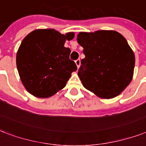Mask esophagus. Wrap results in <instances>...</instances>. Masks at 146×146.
Wrapping results in <instances>:
<instances>
[{"label": "esophagus", "mask_w": 146, "mask_h": 146, "mask_svg": "<svg viewBox=\"0 0 146 146\" xmlns=\"http://www.w3.org/2000/svg\"><path fill=\"white\" fill-rule=\"evenodd\" d=\"M75 63H76L77 67L79 68V66L81 65V60H80V58H78L77 60H75Z\"/></svg>", "instance_id": "obj_1"}]
</instances>
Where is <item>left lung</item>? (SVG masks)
Here are the masks:
<instances>
[{"label":"left lung","mask_w":146,"mask_h":146,"mask_svg":"<svg viewBox=\"0 0 146 146\" xmlns=\"http://www.w3.org/2000/svg\"><path fill=\"white\" fill-rule=\"evenodd\" d=\"M77 40L84 48L79 78L84 87L101 98L119 95L132 81L135 55L126 39L116 31L80 33Z\"/></svg>","instance_id":"left-lung-1"}]
</instances>
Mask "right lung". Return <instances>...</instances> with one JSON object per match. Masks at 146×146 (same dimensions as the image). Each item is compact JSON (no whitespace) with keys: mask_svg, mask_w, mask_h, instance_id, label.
I'll list each match as a JSON object with an SVG mask.
<instances>
[{"mask_svg":"<svg viewBox=\"0 0 146 146\" xmlns=\"http://www.w3.org/2000/svg\"><path fill=\"white\" fill-rule=\"evenodd\" d=\"M74 36L45 29L34 30L23 39L17 54V67L29 93L45 98L65 88L72 72L77 70L69 58L71 49L64 46L65 40Z\"/></svg>","mask_w":146,"mask_h":146,"instance_id":"1","label":"right lung"}]
</instances>
